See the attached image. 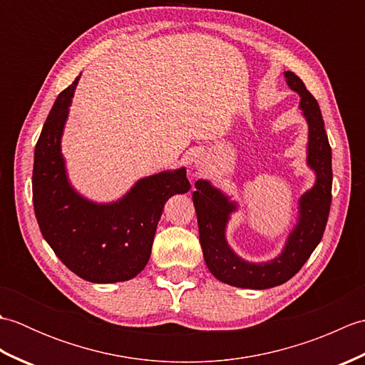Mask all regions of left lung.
Segmentation results:
<instances>
[{
	"mask_svg": "<svg viewBox=\"0 0 365 365\" xmlns=\"http://www.w3.org/2000/svg\"><path fill=\"white\" fill-rule=\"evenodd\" d=\"M285 80L290 89L301 97L299 108L309 125L307 165L315 170L317 180L299 199L298 224L290 232L279 257L265 263L240 259L226 242V224L229 215L237 210L235 202H230L226 195L213 188L207 180H197L196 191L192 192L199 240L208 269L221 282L242 289H271L292 279L320 243L329 216L332 197L331 145L324 131L320 106L299 76L285 72Z\"/></svg>",
	"mask_w": 365,
	"mask_h": 365,
	"instance_id": "obj_1",
	"label": "left lung"
}]
</instances>
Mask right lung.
<instances>
[{
    "mask_svg": "<svg viewBox=\"0 0 365 365\" xmlns=\"http://www.w3.org/2000/svg\"><path fill=\"white\" fill-rule=\"evenodd\" d=\"M80 76L58 96L37 139L33 202L46 243L64 265L89 282L133 279L150 257L157 224L166 200L191 185L187 170H165L141 178L113 204H96L67 180L61 136Z\"/></svg>",
    "mask_w": 365,
    "mask_h": 365,
    "instance_id": "1",
    "label": "right lung"
}]
</instances>
